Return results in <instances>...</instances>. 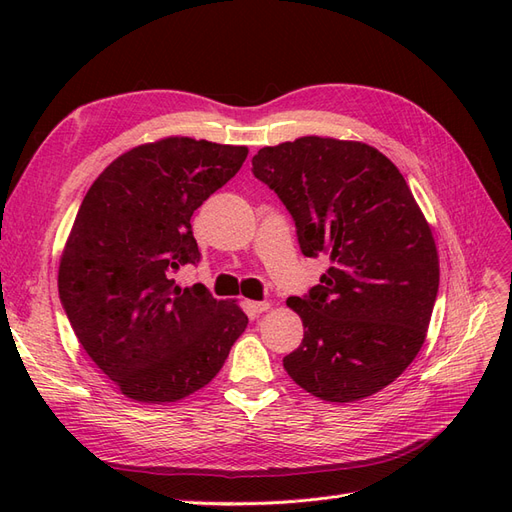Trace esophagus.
Returning a JSON list of instances; mask_svg holds the SVG:
<instances>
[{
  "mask_svg": "<svg viewBox=\"0 0 512 512\" xmlns=\"http://www.w3.org/2000/svg\"><path fill=\"white\" fill-rule=\"evenodd\" d=\"M271 307L269 301H247V309H250L252 314H262L267 312V309Z\"/></svg>",
  "mask_w": 512,
  "mask_h": 512,
  "instance_id": "esophagus-1",
  "label": "esophagus"
}]
</instances>
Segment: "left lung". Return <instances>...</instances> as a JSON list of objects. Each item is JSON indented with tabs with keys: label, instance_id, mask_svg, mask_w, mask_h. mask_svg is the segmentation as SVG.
<instances>
[{
	"label": "left lung",
	"instance_id": "left-lung-1",
	"mask_svg": "<svg viewBox=\"0 0 512 512\" xmlns=\"http://www.w3.org/2000/svg\"><path fill=\"white\" fill-rule=\"evenodd\" d=\"M252 173L286 205L301 252L331 260L318 286L286 301L303 320L288 376L337 404L382 391L421 350L440 284L404 175L374 147L322 136L262 147Z\"/></svg>",
	"mask_w": 512,
	"mask_h": 512
}]
</instances>
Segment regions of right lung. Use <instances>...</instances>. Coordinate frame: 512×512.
I'll return each instance as SVG.
<instances>
[{"mask_svg":"<svg viewBox=\"0 0 512 512\" xmlns=\"http://www.w3.org/2000/svg\"><path fill=\"white\" fill-rule=\"evenodd\" d=\"M247 147L170 136L108 164L59 260V299L79 344L119 391L170 404L203 389L247 327L237 301L173 273L200 260L192 213L237 175Z\"/></svg>","mask_w":512,"mask_h":512,"instance_id":"right-lung-1","label":"right lung"}]
</instances>
